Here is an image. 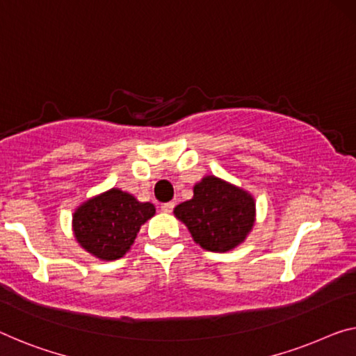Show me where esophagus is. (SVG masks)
I'll return each mask as SVG.
<instances>
[{"mask_svg":"<svg viewBox=\"0 0 356 356\" xmlns=\"http://www.w3.org/2000/svg\"><path fill=\"white\" fill-rule=\"evenodd\" d=\"M175 209V202H167V204H162L161 205V210L163 213H172Z\"/></svg>","mask_w":356,"mask_h":356,"instance_id":"esophagus-1","label":"esophagus"}]
</instances>
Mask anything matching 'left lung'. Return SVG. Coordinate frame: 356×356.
I'll return each instance as SVG.
<instances>
[{"label": "left lung", "instance_id": "1", "mask_svg": "<svg viewBox=\"0 0 356 356\" xmlns=\"http://www.w3.org/2000/svg\"><path fill=\"white\" fill-rule=\"evenodd\" d=\"M175 216L186 224L194 242L204 250L224 253L237 247L253 229V195L216 177L194 186V197L175 207Z\"/></svg>", "mask_w": 356, "mask_h": 356}]
</instances>
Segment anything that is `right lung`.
I'll return each instance as SVG.
<instances>
[{"instance_id":"1","label":"right lung","mask_w":356,"mask_h":356,"mask_svg":"<svg viewBox=\"0 0 356 356\" xmlns=\"http://www.w3.org/2000/svg\"><path fill=\"white\" fill-rule=\"evenodd\" d=\"M149 202H138L121 189H109L78 207L73 232L78 243L103 261L122 258L132 247L140 227L154 216Z\"/></svg>"}]
</instances>
